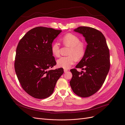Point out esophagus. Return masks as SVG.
<instances>
[{"instance_id": "obj_1", "label": "esophagus", "mask_w": 125, "mask_h": 125, "mask_svg": "<svg viewBox=\"0 0 125 125\" xmlns=\"http://www.w3.org/2000/svg\"><path fill=\"white\" fill-rule=\"evenodd\" d=\"M68 71V70H66V69H64V73H66Z\"/></svg>"}]
</instances>
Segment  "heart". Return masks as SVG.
<instances>
[{
  "label": "heart",
  "mask_w": 125,
  "mask_h": 125,
  "mask_svg": "<svg viewBox=\"0 0 125 125\" xmlns=\"http://www.w3.org/2000/svg\"><path fill=\"white\" fill-rule=\"evenodd\" d=\"M62 41L65 46L70 47L68 53L69 56L60 57L57 61V65L60 68L68 69L74 64L75 58L80 59L84 55L86 46L83 42H81L80 38L73 33H68L65 34ZM51 51L56 57L60 55V46L58 42H55L52 43Z\"/></svg>",
  "instance_id": "heart-1"
}]
</instances>
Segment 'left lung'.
Masks as SVG:
<instances>
[{
    "label": "left lung",
    "mask_w": 125,
    "mask_h": 125,
    "mask_svg": "<svg viewBox=\"0 0 125 125\" xmlns=\"http://www.w3.org/2000/svg\"><path fill=\"white\" fill-rule=\"evenodd\" d=\"M74 31L83 34L87 44L84 55L70 71L73 76L70 84L73 92L82 97L96 93L103 85L110 69L109 50L104 35L88 27H80Z\"/></svg>",
    "instance_id": "1"
}]
</instances>
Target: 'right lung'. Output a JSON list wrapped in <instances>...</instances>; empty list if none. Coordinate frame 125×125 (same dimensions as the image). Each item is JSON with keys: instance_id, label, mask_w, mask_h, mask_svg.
Returning <instances> with one entry per match:
<instances>
[{"instance_id": "obj_1", "label": "right lung", "mask_w": 125, "mask_h": 125, "mask_svg": "<svg viewBox=\"0 0 125 125\" xmlns=\"http://www.w3.org/2000/svg\"><path fill=\"white\" fill-rule=\"evenodd\" d=\"M61 31L50 28L35 27L25 34L17 47L16 74L24 90L35 98L50 96L64 73L62 68L49 69L56 64L51 46Z\"/></svg>"}]
</instances>
